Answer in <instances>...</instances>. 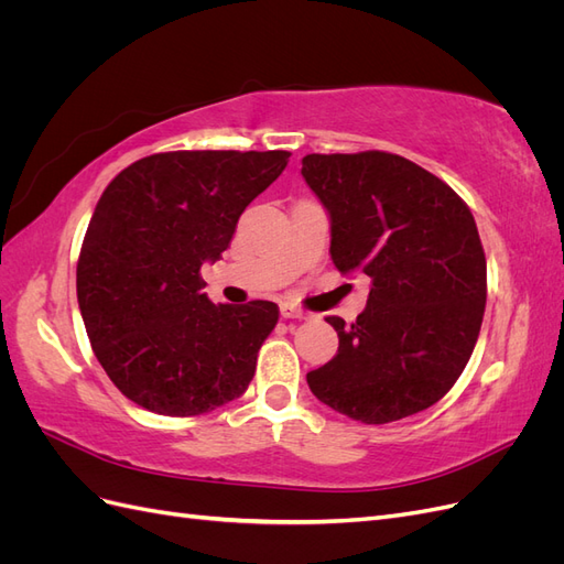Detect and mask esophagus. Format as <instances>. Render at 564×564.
Returning a JSON list of instances; mask_svg holds the SVG:
<instances>
[{
	"instance_id": "esophagus-1",
	"label": "esophagus",
	"mask_w": 564,
	"mask_h": 564,
	"mask_svg": "<svg viewBox=\"0 0 564 564\" xmlns=\"http://www.w3.org/2000/svg\"><path fill=\"white\" fill-rule=\"evenodd\" d=\"M280 315H282L284 319H308V317H311V313H305V311L296 308L294 303H282V305H280Z\"/></svg>"
}]
</instances>
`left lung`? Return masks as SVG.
Masks as SVG:
<instances>
[{
	"label": "left lung",
	"mask_w": 564,
	"mask_h": 564,
	"mask_svg": "<svg viewBox=\"0 0 564 564\" xmlns=\"http://www.w3.org/2000/svg\"><path fill=\"white\" fill-rule=\"evenodd\" d=\"M301 174L332 216L336 270L371 280L352 324L324 317L338 352L308 371L313 395L360 423L433 406L466 369L487 301V261L468 204L383 150L305 155Z\"/></svg>",
	"instance_id": "left-lung-1"
}]
</instances>
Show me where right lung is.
<instances>
[{"mask_svg": "<svg viewBox=\"0 0 564 564\" xmlns=\"http://www.w3.org/2000/svg\"><path fill=\"white\" fill-rule=\"evenodd\" d=\"M286 150H174L122 169L100 195L77 261V301L94 355L124 398L197 416L240 398L272 301L212 303L202 263L218 261L242 212L275 181Z\"/></svg>", "mask_w": 564, "mask_h": 564, "instance_id": "right-lung-1", "label": "right lung"}]
</instances>
